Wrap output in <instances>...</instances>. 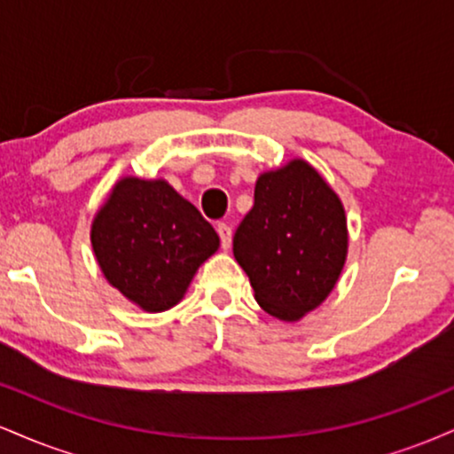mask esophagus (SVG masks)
I'll use <instances>...</instances> for the list:
<instances>
[{
	"label": "esophagus",
	"mask_w": 454,
	"mask_h": 454,
	"mask_svg": "<svg viewBox=\"0 0 454 454\" xmlns=\"http://www.w3.org/2000/svg\"><path fill=\"white\" fill-rule=\"evenodd\" d=\"M217 234H220V241H222V247L228 249L232 243V228L228 226V223H217Z\"/></svg>",
	"instance_id": "1"
}]
</instances>
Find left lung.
Listing matches in <instances>:
<instances>
[{
  "instance_id": "8db88e82",
  "label": "left lung",
  "mask_w": 454,
  "mask_h": 454,
  "mask_svg": "<svg viewBox=\"0 0 454 454\" xmlns=\"http://www.w3.org/2000/svg\"><path fill=\"white\" fill-rule=\"evenodd\" d=\"M232 252L258 305L279 320H299L335 288L346 262L341 200L303 160L260 175Z\"/></svg>"
}]
</instances>
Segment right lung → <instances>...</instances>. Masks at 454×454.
Returning <instances> with one entry per match:
<instances>
[{"label": "right lung", "instance_id": "1", "mask_svg": "<svg viewBox=\"0 0 454 454\" xmlns=\"http://www.w3.org/2000/svg\"><path fill=\"white\" fill-rule=\"evenodd\" d=\"M91 245L119 293L145 311H166L184 299L220 237L166 181L126 176L98 211Z\"/></svg>", "mask_w": 454, "mask_h": 454}]
</instances>
